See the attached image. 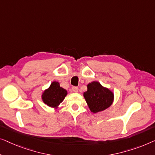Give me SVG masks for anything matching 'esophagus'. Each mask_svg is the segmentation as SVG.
Instances as JSON below:
<instances>
[{"instance_id":"obj_1","label":"esophagus","mask_w":155,"mask_h":155,"mask_svg":"<svg viewBox=\"0 0 155 155\" xmlns=\"http://www.w3.org/2000/svg\"><path fill=\"white\" fill-rule=\"evenodd\" d=\"M71 90H72L73 92L74 93H77L78 91V88L77 86H73L72 88H71Z\"/></svg>"}]
</instances>
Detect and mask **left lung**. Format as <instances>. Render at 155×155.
<instances>
[{
  "mask_svg": "<svg viewBox=\"0 0 155 155\" xmlns=\"http://www.w3.org/2000/svg\"><path fill=\"white\" fill-rule=\"evenodd\" d=\"M87 88L88 90L84 93V96L91 112H101L112 104L114 94L108 88L102 86L99 82H91Z\"/></svg>",
  "mask_w": 155,
  "mask_h": 155,
  "instance_id": "obj_1",
  "label": "left lung"
}]
</instances>
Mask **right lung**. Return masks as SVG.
Returning <instances> with one entry per match:
<instances>
[{
    "instance_id": "obj_1",
    "label": "right lung",
    "mask_w": 155,
    "mask_h": 155,
    "mask_svg": "<svg viewBox=\"0 0 155 155\" xmlns=\"http://www.w3.org/2000/svg\"><path fill=\"white\" fill-rule=\"evenodd\" d=\"M67 94V91L61 88L58 82L54 81L43 93L42 99L47 105L55 107L63 101Z\"/></svg>"
}]
</instances>
